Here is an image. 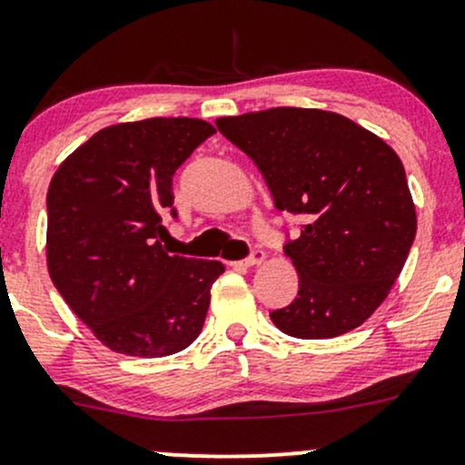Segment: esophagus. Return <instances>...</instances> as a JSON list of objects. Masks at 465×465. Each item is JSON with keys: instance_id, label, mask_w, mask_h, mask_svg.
<instances>
[{"instance_id": "esophagus-1", "label": "esophagus", "mask_w": 465, "mask_h": 465, "mask_svg": "<svg viewBox=\"0 0 465 465\" xmlns=\"http://www.w3.org/2000/svg\"><path fill=\"white\" fill-rule=\"evenodd\" d=\"M262 261H265V252H262V250H254L250 256H247L245 261L241 262V265H242V267H254V265H261Z\"/></svg>"}]
</instances>
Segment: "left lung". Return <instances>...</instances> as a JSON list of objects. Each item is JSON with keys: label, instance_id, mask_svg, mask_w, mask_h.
Masks as SVG:
<instances>
[{"label": "left lung", "instance_id": "left-lung-1", "mask_svg": "<svg viewBox=\"0 0 465 465\" xmlns=\"http://www.w3.org/2000/svg\"><path fill=\"white\" fill-rule=\"evenodd\" d=\"M215 125L259 166L276 209L308 223L285 245L299 294L272 312L274 326L302 340L362 326L391 292L416 236L396 150L337 112L306 107L223 116Z\"/></svg>", "mask_w": 465, "mask_h": 465}]
</instances>
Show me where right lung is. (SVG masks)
<instances>
[{
    "label": "right lung",
    "mask_w": 465,
    "mask_h": 465,
    "mask_svg": "<svg viewBox=\"0 0 465 465\" xmlns=\"http://www.w3.org/2000/svg\"><path fill=\"white\" fill-rule=\"evenodd\" d=\"M215 133L203 119H143L98 130L54 173L46 267L103 346L134 358L186 349L203 331L220 261L171 256L159 238L173 175Z\"/></svg>",
    "instance_id": "right-lung-1"
}]
</instances>
